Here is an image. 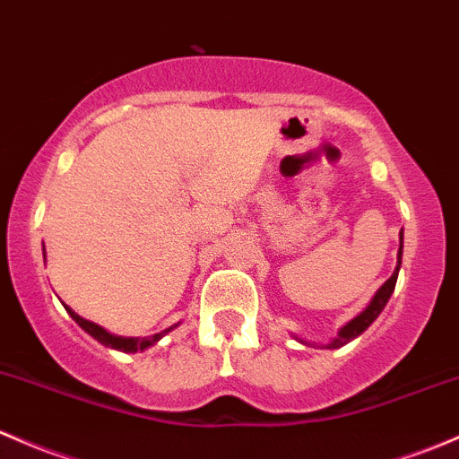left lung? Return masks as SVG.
<instances>
[{"label":"left lung","mask_w":459,"mask_h":459,"mask_svg":"<svg viewBox=\"0 0 459 459\" xmlns=\"http://www.w3.org/2000/svg\"><path fill=\"white\" fill-rule=\"evenodd\" d=\"M403 239H404L403 238V230H400L398 264H395V270H394L392 277H389L387 281H385L383 286H380L378 290H376V294H374V297H371V301L368 303V307H365L363 312H359V315L351 318V321H347L345 325L339 330V334H336L334 339L330 341V343L323 345V347H325V350H339V347H343V345L350 343V341H354L356 336L363 334V332L368 330L371 323H374L376 318H378L380 312L385 310V306H387L389 297H392V292H394V288H395V281H398L400 264H403ZM299 341H301V339H299ZM301 343L303 345H310V343H306V341H301Z\"/></svg>","instance_id":"obj_1"}]
</instances>
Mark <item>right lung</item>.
<instances>
[{"label": "right lung", "instance_id": "add662e5", "mask_svg": "<svg viewBox=\"0 0 459 459\" xmlns=\"http://www.w3.org/2000/svg\"><path fill=\"white\" fill-rule=\"evenodd\" d=\"M43 259H46V248H43ZM61 303H64V301H61ZM64 307L67 310V315H70L76 323H79L81 330L88 332L91 339H96L99 343H103L105 347H112V350L125 351V354H136V351H144L147 347L156 345L158 341L162 339V336L169 334V332L176 330V327L180 325V321H178V323H173L171 327H167V330L158 332V334H152V336H143V339H141V336H118V334H112V332H108L105 327H100V325H96V323L88 321V318L79 316L74 310H72L70 306H65V303H64Z\"/></svg>", "mask_w": 459, "mask_h": 459}]
</instances>
